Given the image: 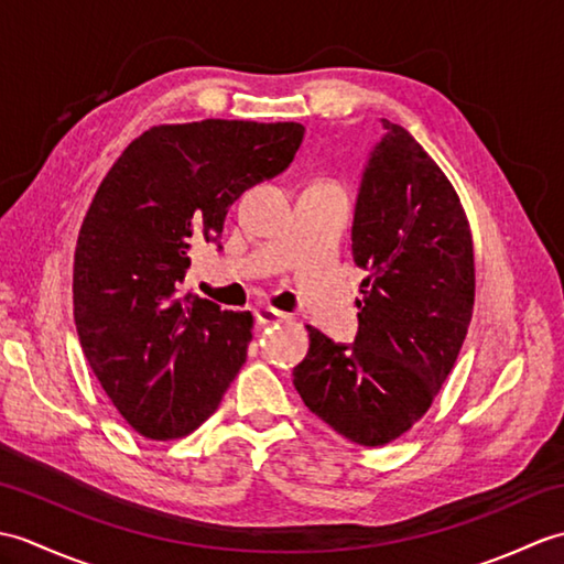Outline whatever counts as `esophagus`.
Wrapping results in <instances>:
<instances>
[{"label": "esophagus", "mask_w": 564, "mask_h": 564, "mask_svg": "<svg viewBox=\"0 0 564 564\" xmlns=\"http://www.w3.org/2000/svg\"><path fill=\"white\" fill-rule=\"evenodd\" d=\"M254 315H257V319L261 322V325H273V322H283L285 317H289L285 313H281V310H273L269 305H259L254 310Z\"/></svg>", "instance_id": "34e87169"}]
</instances>
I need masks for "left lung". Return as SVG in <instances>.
<instances>
[{"mask_svg":"<svg viewBox=\"0 0 564 564\" xmlns=\"http://www.w3.org/2000/svg\"><path fill=\"white\" fill-rule=\"evenodd\" d=\"M358 186L351 251L361 281L354 344L310 327L293 368L305 406L358 446H386L424 416L460 354L475 303L460 198L424 148L380 118Z\"/></svg>","mask_w":564,"mask_h":564,"instance_id":"8db88e82","label":"left lung"}]
</instances>
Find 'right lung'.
Returning a JSON list of instances; mask_svg holds the SVG:
<instances>
[{"label": "right lung", "mask_w": 564, "mask_h": 564, "mask_svg": "<svg viewBox=\"0 0 564 564\" xmlns=\"http://www.w3.org/2000/svg\"><path fill=\"white\" fill-rule=\"evenodd\" d=\"M301 123L154 126L104 176L75 249V325L89 368L138 434L178 438L218 410L247 358L251 313L182 293L191 249L289 170Z\"/></svg>", "instance_id": "right-lung-1"}]
</instances>
